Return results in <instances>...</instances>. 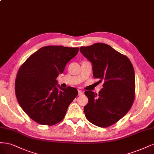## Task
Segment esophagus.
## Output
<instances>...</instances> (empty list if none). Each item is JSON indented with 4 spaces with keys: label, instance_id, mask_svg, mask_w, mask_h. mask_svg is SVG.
Returning <instances> with one entry per match:
<instances>
[{
    "label": "esophagus",
    "instance_id": "obj_1",
    "mask_svg": "<svg viewBox=\"0 0 154 154\" xmlns=\"http://www.w3.org/2000/svg\"><path fill=\"white\" fill-rule=\"evenodd\" d=\"M83 94V92L81 91V90H78V95L80 96V95H82Z\"/></svg>",
    "mask_w": 154,
    "mask_h": 154
}]
</instances>
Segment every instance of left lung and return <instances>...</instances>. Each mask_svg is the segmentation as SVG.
I'll return each instance as SVG.
<instances>
[{"instance_id": "left-lung-1", "label": "left lung", "mask_w": 154, "mask_h": 154, "mask_svg": "<svg viewBox=\"0 0 154 154\" xmlns=\"http://www.w3.org/2000/svg\"><path fill=\"white\" fill-rule=\"evenodd\" d=\"M80 51L92 63L93 77L103 81L98 95L86 91L88 98L84 107L85 116L94 125L107 127L116 123L130 110L135 98V74L126 56L109 45L97 43L81 47Z\"/></svg>"}]
</instances>
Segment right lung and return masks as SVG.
Wrapping results in <instances>:
<instances>
[{"label": "right lung", "instance_id": "right-lung-1", "mask_svg": "<svg viewBox=\"0 0 154 154\" xmlns=\"http://www.w3.org/2000/svg\"><path fill=\"white\" fill-rule=\"evenodd\" d=\"M78 52V47H43L20 68L15 81L16 97L23 111L34 122L54 125L64 118L78 91L75 88H61L56 78Z\"/></svg>", "mask_w": 154, "mask_h": 154}]
</instances>
